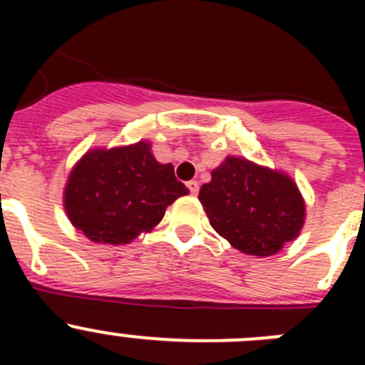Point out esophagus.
I'll list each match as a JSON object with an SVG mask.
<instances>
[{
  "label": "esophagus",
  "instance_id": "1",
  "mask_svg": "<svg viewBox=\"0 0 365 365\" xmlns=\"http://www.w3.org/2000/svg\"><path fill=\"white\" fill-rule=\"evenodd\" d=\"M186 186H188V190H190V193H192V195H197V193H199V182H197V180H190V182H186Z\"/></svg>",
  "mask_w": 365,
  "mask_h": 365
}]
</instances>
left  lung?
<instances>
[{
  "label": "left lung",
  "instance_id": "left-lung-1",
  "mask_svg": "<svg viewBox=\"0 0 365 365\" xmlns=\"http://www.w3.org/2000/svg\"><path fill=\"white\" fill-rule=\"evenodd\" d=\"M199 201L212 228L248 256L279 252L305 222V201L291 175L234 155L212 170Z\"/></svg>",
  "mask_w": 365,
  "mask_h": 365
}]
</instances>
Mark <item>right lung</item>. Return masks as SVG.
I'll return each instance as SVG.
<instances>
[{
    "label": "right lung",
    "mask_w": 365,
    "mask_h": 365,
    "mask_svg": "<svg viewBox=\"0 0 365 365\" xmlns=\"http://www.w3.org/2000/svg\"><path fill=\"white\" fill-rule=\"evenodd\" d=\"M186 193L172 164H160L151 144L138 140L86 151L67 177L63 208L93 243L128 245L153 230L168 206Z\"/></svg>",
    "instance_id": "1"
}]
</instances>
